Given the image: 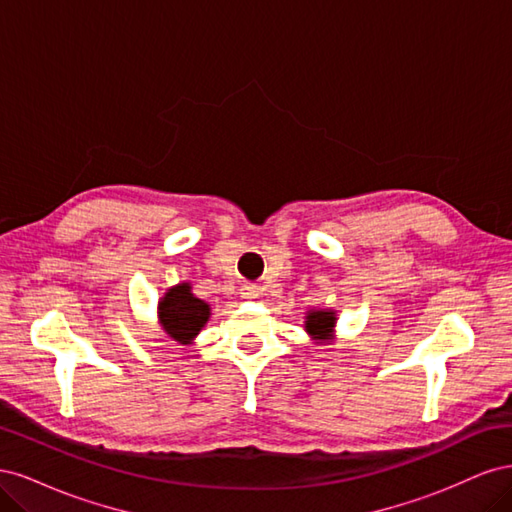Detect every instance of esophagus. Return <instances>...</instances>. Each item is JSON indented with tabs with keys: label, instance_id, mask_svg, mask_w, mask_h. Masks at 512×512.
<instances>
[{
	"label": "esophagus",
	"instance_id": "obj_1",
	"mask_svg": "<svg viewBox=\"0 0 512 512\" xmlns=\"http://www.w3.org/2000/svg\"><path fill=\"white\" fill-rule=\"evenodd\" d=\"M260 288L256 284H243L241 286V297L243 299H258Z\"/></svg>",
	"mask_w": 512,
	"mask_h": 512
}]
</instances>
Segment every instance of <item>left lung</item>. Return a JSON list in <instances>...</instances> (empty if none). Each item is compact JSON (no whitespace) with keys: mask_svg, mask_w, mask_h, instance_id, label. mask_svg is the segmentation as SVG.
<instances>
[{"mask_svg":"<svg viewBox=\"0 0 512 512\" xmlns=\"http://www.w3.org/2000/svg\"><path fill=\"white\" fill-rule=\"evenodd\" d=\"M337 327V312L335 309H309L305 314V333L314 339V344L322 346L335 339Z\"/></svg>","mask_w":512,"mask_h":512,"instance_id":"8db88e82","label":"left lung"}]
</instances>
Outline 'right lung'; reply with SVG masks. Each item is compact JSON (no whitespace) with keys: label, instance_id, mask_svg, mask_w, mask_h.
Here are the masks:
<instances>
[{"label":"right lung","instance_id":"1","mask_svg":"<svg viewBox=\"0 0 512 512\" xmlns=\"http://www.w3.org/2000/svg\"><path fill=\"white\" fill-rule=\"evenodd\" d=\"M211 318V307L192 292V284L181 282L170 286L158 301L160 329L175 342L188 346L205 329Z\"/></svg>","mask_w":512,"mask_h":512}]
</instances>
